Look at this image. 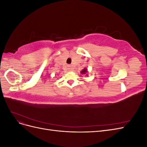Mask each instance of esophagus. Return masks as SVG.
<instances>
[{
	"label": "esophagus",
	"mask_w": 147,
	"mask_h": 147,
	"mask_svg": "<svg viewBox=\"0 0 147 147\" xmlns=\"http://www.w3.org/2000/svg\"><path fill=\"white\" fill-rule=\"evenodd\" d=\"M67 69H68V70H71V66L70 65H67Z\"/></svg>",
	"instance_id": "34e87169"
}]
</instances>
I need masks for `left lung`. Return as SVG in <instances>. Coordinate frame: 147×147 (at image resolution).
Listing matches in <instances>:
<instances>
[{"mask_svg":"<svg viewBox=\"0 0 147 147\" xmlns=\"http://www.w3.org/2000/svg\"><path fill=\"white\" fill-rule=\"evenodd\" d=\"M88 72V70L86 68H84V69H83L82 71H81V74H85L86 73Z\"/></svg>","mask_w":147,"mask_h":147,"instance_id":"left-lung-1","label":"left lung"}]
</instances>
